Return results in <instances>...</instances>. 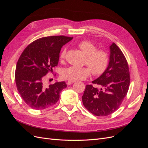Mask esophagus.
<instances>
[{
  "label": "esophagus",
  "instance_id": "esophagus-1",
  "mask_svg": "<svg viewBox=\"0 0 148 148\" xmlns=\"http://www.w3.org/2000/svg\"><path fill=\"white\" fill-rule=\"evenodd\" d=\"M75 82V81H73V80H69V81L67 82L66 83H67V84H68V85H70V84H73Z\"/></svg>",
  "mask_w": 148,
  "mask_h": 148
}]
</instances>
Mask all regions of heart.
<instances>
[{"instance_id":"1","label":"heart","mask_w":148,"mask_h":148,"mask_svg":"<svg viewBox=\"0 0 148 148\" xmlns=\"http://www.w3.org/2000/svg\"><path fill=\"white\" fill-rule=\"evenodd\" d=\"M78 47L84 53L85 59L84 64L88 66H70L64 69L62 73L65 79L73 80L84 79L91 73L94 75L102 74L107 69L109 63L107 53L102 50H97L96 46L90 41H83L78 44ZM66 54V49H63L60 53V59H64Z\"/></svg>"}]
</instances>
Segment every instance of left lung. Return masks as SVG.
<instances>
[{"label":"left lung","mask_w":148,"mask_h":148,"mask_svg":"<svg viewBox=\"0 0 148 148\" xmlns=\"http://www.w3.org/2000/svg\"><path fill=\"white\" fill-rule=\"evenodd\" d=\"M108 66L104 72L86 86L82 96L84 106L96 116H106L117 110L126 96L130 82L127 61L122 51L113 42L109 46Z\"/></svg>","instance_id":"left-lung-1"}]
</instances>
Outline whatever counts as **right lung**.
Here are the masks:
<instances>
[{
  "label": "right lung",
  "mask_w": 148,
  "mask_h": 148,
  "mask_svg": "<svg viewBox=\"0 0 148 148\" xmlns=\"http://www.w3.org/2000/svg\"><path fill=\"white\" fill-rule=\"evenodd\" d=\"M73 38L52 36L39 38L25 48L16 64L15 82L22 99L31 108L41 110L56 104L65 82L47 86L45 75L57 65L62 46Z\"/></svg>",
  "instance_id": "obj_1"
}]
</instances>
